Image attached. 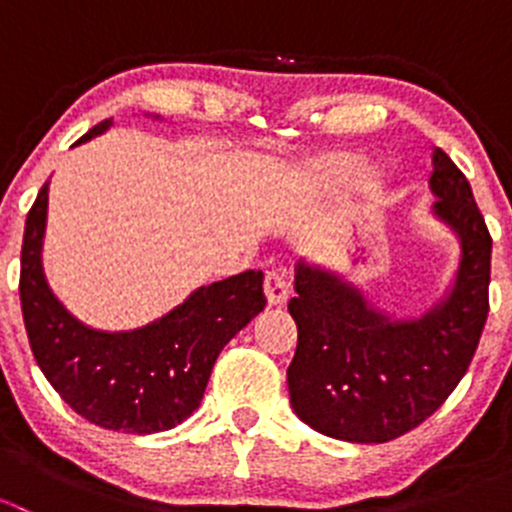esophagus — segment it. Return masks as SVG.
Returning <instances> with one entry per match:
<instances>
[{"mask_svg":"<svg viewBox=\"0 0 512 512\" xmlns=\"http://www.w3.org/2000/svg\"><path fill=\"white\" fill-rule=\"evenodd\" d=\"M289 294H292V289H289V280L285 272L280 270H270L265 275V297L267 302L272 304V307H280V304H285L289 299Z\"/></svg>","mask_w":512,"mask_h":512,"instance_id":"obj_1","label":"esophagus"}]
</instances>
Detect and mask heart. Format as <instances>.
<instances>
[{
    "mask_svg": "<svg viewBox=\"0 0 512 512\" xmlns=\"http://www.w3.org/2000/svg\"><path fill=\"white\" fill-rule=\"evenodd\" d=\"M361 168V158L354 153H327V156L317 158L312 163V173L322 180L324 185H344L352 180L356 170ZM371 188H376V173L369 180Z\"/></svg>",
    "mask_w": 512,
    "mask_h": 512,
    "instance_id": "1",
    "label": "heart"
}]
</instances>
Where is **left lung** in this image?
Masks as SVG:
<instances>
[{"label":"left lung","mask_w":512,"mask_h":512,"mask_svg":"<svg viewBox=\"0 0 512 512\" xmlns=\"http://www.w3.org/2000/svg\"><path fill=\"white\" fill-rule=\"evenodd\" d=\"M431 213L461 242L456 280L418 319L376 309L359 287L299 260L287 309L297 352L287 369L294 414L349 443H386L426 421L468 371L488 317L490 232L471 183L433 151Z\"/></svg>","instance_id":"1"}]
</instances>
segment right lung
<instances>
[{
  "mask_svg": "<svg viewBox=\"0 0 512 512\" xmlns=\"http://www.w3.org/2000/svg\"><path fill=\"white\" fill-rule=\"evenodd\" d=\"M108 126L101 121L79 143ZM46 205L49 183L27 215L19 275L24 327L39 369L76 414L108 431L146 436L183 423L200 406L225 344L265 309L262 272L198 287L165 317L131 332L91 329L66 312L44 277Z\"/></svg>",
  "mask_w": 512,
  "mask_h": 512,
  "instance_id": "right-lung-1",
  "label": "right lung"
}]
</instances>
